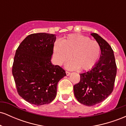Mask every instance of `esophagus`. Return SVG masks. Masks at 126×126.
<instances>
[{
    "label": "esophagus",
    "instance_id": "1",
    "mask_svg": "<svg viewBox=\"0 0 126 126\" xmlns=\"http://www.w3.org/2000/svg\"><path fill=\"white\" fill-rule=\"evenodd\" d=\"M66 75H67V76H69V75H70V72L66 71Z\"/></svg>",
    "mask_w": 126,
    "mask_h": 126
}]
</instances>
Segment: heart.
Here are the masks:
<instances>
[{
	"instance_id": "heart-1",
	"label": "heart",
	"mask_w": 126,
	"mask_h": 126,
	"mask_svg": "<svg viewBox=\"0 0 126 126\" xmlns=\"http://www.w3.org/2000/svg\"><path fill=\"white\" fill-rule=\"evenodd\" d=\"M54 54L57 64L62 65L70 57L72 60L66 69L89 70L94 66L100 55V46L96 41L80 34H71L54 44Z\"/></svg>"
}]
</instances>
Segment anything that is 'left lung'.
I'll list each match as a JSON object with an SVG mask.
<instances>
[{
  "label": "left lung",
  "instance_id": "8db88e82",
  "mask_svg": "<svg viewBox=\"0 0 126 126\" xmlns=\"http://www.w3.org/2000/svg\"><path fill=\"white\" fill-rule=\"evenodd\" d=\"M91 35L100 46L99 60L91 70L80 73V82L73 86L75 97L86 106L100 103L112 93L117 73L115 57L111 46L96 33Z\"/></svg>",
  "mask_w": 126,
  "mask_h": 126
}]
</instances>
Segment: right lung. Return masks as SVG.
<instances>
[{
    "instance_id": "right-lung-1",
    "label": "right lung",
    "mask_w": 126,
    "mask_h": 126,
    "mask_svg": "<svg viewBox=\"0 0 126 126\" xmlns=\"http://www.w3.org/2000/svg\"><path fill=\"white\" fill-rule=\"evenodd\" d=\"M56 35L48 33L30 34L17 48L12 75L18 94L31 104L50 103L57 95L59 80L65 70L51 63Z\"/></svg>"
}]
</instances>
